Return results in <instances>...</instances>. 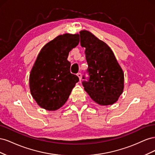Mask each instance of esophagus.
<instances>
[{
    "instance_id": "esophagus-1",
    "label": "esophagus",
    "mask_w": 155,
    "mask_h": 155,
    "mask_svg": "<svg viewBox=\"0 0 155 155\" xmlns=\"http://www.w3.org/2000/svg\"><path fill=\"white\" fill-rule=\"evenodd\" d=\"M77 76H78V77L79 78V80L81 81V77H82V75H81V73H78V74H77Z\"/></svg>"
}]
</instances>
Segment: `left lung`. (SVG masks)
Masks as SVG:
<instances>
[{"label":"left lung","mask_w":155,"mask_h":155,"mask_svg":"<svg viewBox=\"0 0 155 155\" xmlns=\"http://www.w3.org/2000/svg\"><path fill=\"white\" fill-rule=\"evenodd\" d=\"M80 44L85 48L89 80L83 81L85 91L100 105L118 101L124 88V74L110 48L91 32H79ZM85 79V78H83Z\"/></svg>","instance_id":"8db88e82"}]
</instances>
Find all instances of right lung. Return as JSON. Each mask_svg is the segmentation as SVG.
Wrapping results in <instances>:
<instances>
[{
    "instance_id": "right-lung-1",
    "label": "right lung",
    "mask_w": 155,
    "mask_h": 155,
    "mask_svg": "<svg viewBox=\"0 0 155 155\" xmlns=\"http://www.w3.org/2000/svg\"><path fill=\"white\" fill-rule=\"evenodd\" d=\"M78 34L58 35L46 43L37 55L29 77L31 94L41 108L56 110L67 102L79 81L70 73L68 54L79 44Z\"/></svg>"
}]
</instances>
